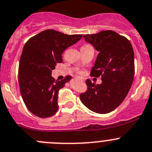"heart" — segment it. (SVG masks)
<instances>
[{"instance_id": "obj_1", "label": "heart", "mask_w": 152, "mask_h": 152, "mask_svg": "<svg viewBox=\"0 0 152 152\" xmlns=\"http://www.w3.org/2000/svg\"><path fill=\"white\" fill-rule=\"evenodd\" d=\"M84 46H86V45H84Z\"/></svg>"}]
</instances>
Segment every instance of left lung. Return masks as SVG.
<instances>
[{
  "instance_id": "left-lung-1",
  "label": "left lung",
  "mask_w": 152,
  "mask_h": 152,
  "mask_svg": "<svg viewBox=\"0 0 152 152\" xmlns=\"http://www.w3.org/2000/svg\"><path fill=\"white\" fill-rule=\"evenodd\" d=\"M99 54L91 70L93 77L102 76V83L86 80L88 89L80 95L82 103L100 114L112 112L125 100L134 75V53L129 40L113 30L83 35Z\"/></svg>"
}]
</instances>
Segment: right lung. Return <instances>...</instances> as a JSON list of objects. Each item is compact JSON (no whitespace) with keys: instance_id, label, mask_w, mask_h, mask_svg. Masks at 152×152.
I'll return each instance as SVG.
<instances>
[{"instance_id":"add662e5","label":"right lung","mask_w":152,"mask_h":152,"mask_svg":"<svg viewBox=\"0 0 152 152\" xmlns=\"http://www.w3.org/2000/svg\"><path fill=\"white\" fill-rule=\"evenodd\" d=\"M82 35H67L46 30L30 38L23 48L18 68L21 97L27 109L40 118L52 116L58 110V93L72 77L62 80L51 76L62 53L81 39Z\"/></svg>"}]
</instances>
